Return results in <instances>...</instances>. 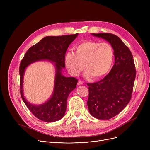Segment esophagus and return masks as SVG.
Masks as SVG:
<instances>
[{"label":"esophagus","mask_w":150,"mask_h":150,"mask_svg":"<svg viewBox=\"0 0 150 150\" xmlns=\"http://www.w3.org/2000/svg\"><path fill=\"white\" fill-rule=\"evenodd\" d=\"M77 84H78V85H81V84H83V82L82 81H81V80H78Z\"/></svg>","instance_id":"obj_1"}]
</instances>
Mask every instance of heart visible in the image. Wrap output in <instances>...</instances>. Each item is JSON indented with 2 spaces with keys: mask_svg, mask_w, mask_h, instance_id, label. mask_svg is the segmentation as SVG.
<instances>
[{
  "mask_svg": "<svg viewBox=\"0 0 150 150\" xmlns=\"http://www.w3.org/2000/svg\"><path fill=\"white\" fill-rule=\"evenodd\" d=\"M75 54H66L65 63L69 72L77 76L84 70L86 75L93 78L105 76L112 66L114 53L112 47L108 42L86 41L75 47Z\"/></svg>",
  "mask_w": 150,
  "mask_h": 150,
  "instance_id": "heart-1",
  "label": "heart"
}]
</instances>
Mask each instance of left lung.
Instances as JSON below:
<instances>
[{
  "label": "left lung",
  "instance_id": "obj_1",
  "mask_svg": "<svg viewBox=\"0 0 150 150\" xmlns=\"http://www.w3.org/2000/svg\"><path fill=\"white\" fill-rule=\"evenodd\" d=\"M111 44L115 63L110 72L100 81L88 83L87 102L90 114L98 119L109 120L119 114L131 98L136 75L132 54L117 36L109 33H92Z\"/></svg>",
  "mask_w": 150,
  "mask_h": 150
}]
</instances>
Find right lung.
I'll use <instances>...</instances> for the list:
<instances>
[{"label":"right lung","instance_id":"right-lung-1","mask_svg":"<svg viewBox=\"0 0 150 150\" xmlns=\"http://www.w3.org/2000/svg\"><path fill=\"white\" fill-rule=\"evenodd\" d=\"M78 35L46 36L31 47L21 60L19 66L21 96L30 111L39 120L53 122L62 119L65 114L67 97L71 91L75 89L78 80L74 77L62 76L61 70L65 67L67 49ZM44 59L55 62L57 71L54 92L49 101L41 105L35 106L28 103L23 96V76L28 65L33 62Z\"/></svg>","mask_w":150,"mask_h":150}]
</instances>
